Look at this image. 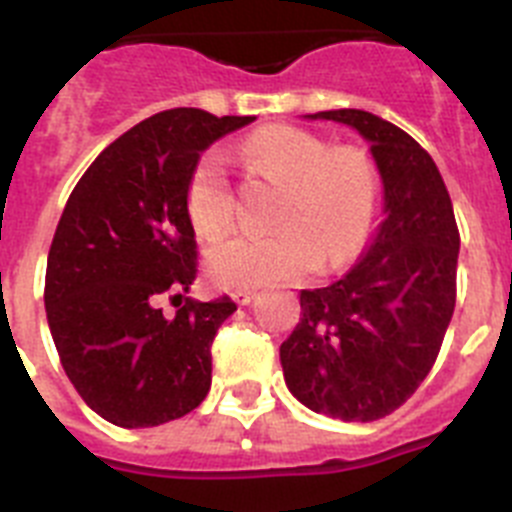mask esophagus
Instances as JSON below:
<instances>
[{"mask_svg": "<svg viewBox=\"0 0 512 512\" xmlns=\"http://www.w3.org/2000/svg\"><path fill=\"white\" fill-rule=\"evenodd\" d=\"M253 297H256V292H253V289H235L233 292V300L238 302V305H251Z\"/></svg>", "mask_w": 512, "mask_h": 512, "instance_id": "1", "label": "esophagus"}]
</instances>
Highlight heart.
Wrapping results in <instances>:
<instances>
[{
	"label": "heart",
	"mask_w": 512,
	"mask_h": 512,
	"mask_svg": "<svg viewBox=\"0 0 512 512\" xmlns=\"http://www.w3.org/2000/svg\"><path fill=\"white\" fill-rule=\"evenodd\" d=\"M251 171L287 184L274 233L233 235L207 253L212 282L253 289L300 279L323 259L338 266L369 243L382 210V179L361 148H333L323 135L295 125H266L238 151ZM189 223L205 241L233 228L235 197L225 158L205 151L184 187Z\"/></svg>",
	"instance_id": "heart-1"
}]
</instances>
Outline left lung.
Instances as JSON below:
<instances>
[{
  "mask_svg": "<svg viewBox=\"0 0 512 512\" xmlns=\"http://www.w3.org/2000/svg\"><path fill=\"white\" fill-rule=\"evenodd\" d=\"M307 117L351 125L372 143L384 223L346 277L302 289L279 359L302 405L369 423L408 402L436 364L456 305L459 228L433 158L405 130L364 110Z\"/></svg>",
  "mask_w": 512,
  "mask_h": 512,
  "instance_id": "1",
  "label": "left lung"
}]
</instances>
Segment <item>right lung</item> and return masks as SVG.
Wrapping results in <instances>:
<instances>
[{
	"label": "right lung",
	"mask_w": 512,
	"mask_h": 512,
	"mask_svg": "<svg viewBox=\"0 0 512 512\" xmlns=\"http://www.w3.org/2000/svg\"><path fill=\"white\" fill-rule=\"evenodd\" d=\"M253 117L194 107L138 122L92 161L48 251L45 312L81 400L120 428L192 413L212 382V341L235 302L182 297L197 277L184 187L200 153ZM177 300L166 319L157 302Z\"/></svg>",
	"instance_id": "obj_1"
}]
</instances>
